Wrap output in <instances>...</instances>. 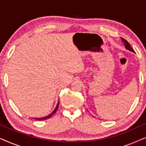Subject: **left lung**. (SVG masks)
Instances as JSON below:
<instances>
[{
  "instance_id": "left-lung-1",
  "label": "left lung",
  "mask_w": 146,
  "mask_h": 146,
  "mask_svg": "<svg viewBox=\"0 0 146 146\" xmlns=\"http://www.w3.org/2000/svg\"><path fill=\"white\" fill-rule=\"evenodd\" d=\"M121 40H122V42H123V44H124L125 48L129 50H130L131 52H135L134 50H133V49L131 47V46L129 45V44L128 43V42H127L126 40H125L124 38H121Z\"/></svg>"
}]
</instances>
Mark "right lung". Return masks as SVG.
<instances>
[{"mask_svg": "<svg viewBox=\"0 0 146 146\" xmlns=\"http://www.w3.org/2000/svg\"><path fill=\"white\" fill-rule=\"evenodd\" d=\"M58 105H59V102H58V104L56 106V107L55 110L52 111V112L50 113V114H49L48 115H47V116H46V117H40V118H35V119H37V120H44V119H46L48 118H50V117H51L54 114V113L56 112L57 110H58Z\"/></svg>", "mask_w": 146, "mask_h": 146, "instance_id": "right-lung-1", "label": "right lung"}]
</instances>
